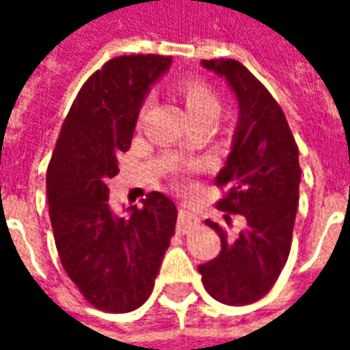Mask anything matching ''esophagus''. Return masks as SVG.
<instances>
[{"mask_svg":"<svg viewBox=\"0 0 350 350\" xmlns=\"http://www.w3.org/2000/svg\"><path fill=\"white\" fill-rule=\"evenodd\" d=\"M197 225H198L197 213H193L189 208L182 206V208L178 210V225H176V230H178L180 234H185V232H189L191 228H195Z\"/></svg>","mask_w":350,"mask_h":350,"instance_id":"1","label":"esophagus"}]
</instances>
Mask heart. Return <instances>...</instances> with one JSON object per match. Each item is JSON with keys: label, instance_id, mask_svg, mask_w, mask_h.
<instances>
[{"label": "heart", "instance_id": "b5f03b06", "mask_svg": "<svg viewBox=\"0 0 350 350\" xmlns=\"http://www.w3.org/2000/svg\"><path fill=\"white\" fill-rule=\"evenodd\" d=\"M191 120H213L219 112V97L208 80L200 77H183L174 84Z\"/></svg>", "mask_w": 350, "mask_h": 350}]
</instances>
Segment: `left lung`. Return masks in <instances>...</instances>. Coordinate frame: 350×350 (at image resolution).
I'll return each mask as SVG.
<instances>
[{
    "instance_id": "1",
    "label": "left lung",
    "mask_w": 350,
    "mask_h": 350,
    "mask_svg": "<svg viewBox=\"0 0 350 350\" xmlns=\"http://www.w3.org/2000/svg\"><path fill=\"white\" fill-rule=\"evenodd\" d=\"M202 65L223 75L240 103L232 152L215 183L223 189L217 208L243 215L245 227L228 238L223 227L206 221L219 234L221 251L198 271L212 298L245 306L270 291L291 253L300 198L298 146L278 100L240 62L202 59Z\"/></svg>"
}]
</instances>
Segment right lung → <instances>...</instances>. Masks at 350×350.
Wrapping results in <instances>:
<instances>
[{"instance_id":"add662e5","label":"right lung","mask_w":350,"mask_h":350,"mask_svg":"<svg viewBox=\"0 0 350 350\" xmlns=\"http://www.w3.org/2000/svg\"><path fill=\"white\" fill-rule=\"evenodd\" d=\"M170 62L159 54L118 56L93 72L65 116L46 172L59 260L80 294L107 313H129L150 298L174 236L170 198L152 191L129 217H116L107 185L120 172V152L131 148L146 93Z\"/></svg>"}]
</instances>
